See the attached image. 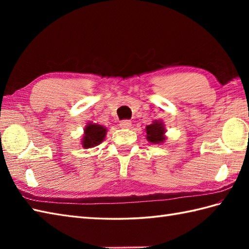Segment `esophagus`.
Listing matches in <instances>:
<instances>
[{"label":"esophagus","mask_w":249,"mask_h":249,"mask_svg":"<svg viewBox=\"0 0 249 249\" xmlns=\"http://www.w3.org/2000/svg\"><path fill=\"white\" fill-rule=\"evenodd\" d=\"M120 126L122 128H129L131 126V122L129 120H123L120 122Z\"/></svg>","instance_id":"obj_1"}]
</instances>
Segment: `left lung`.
Returning <instances> with one entry per match:
<instances>
[{"label": "left lung", "instance_id": "1", "mask_svg": "<svg viewBox=\"0 0 249 249\" xmlns=\"http://www.w3.org/2000/svg\"><path fill=\"white\" fill-rule=\"evenodd\" d=\"M146 131V139L152 143H162L165 141V125L161 121H153V123L147 125L145 127Z\"/></svg>", "mask_w": 249, "mask_h": 249}]
</instances>
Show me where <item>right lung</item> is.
<instances>
[{"label":"right lung","mask_w":249,"mask_h":249,"mask_svg":"<svg viewBox=\"0 0 249 249\" xmlns=\"http://www.w3.org/2000/svg\"><path fill=\"white\" fill-rule=\"evenodd\" d=\"M107 129L102 125L89 123L86 128H84V135L82 138L81 144L84 149H89V147H94L102 143L105 139Z\"/></svg>","instance_id":"1"}]
</instances>
